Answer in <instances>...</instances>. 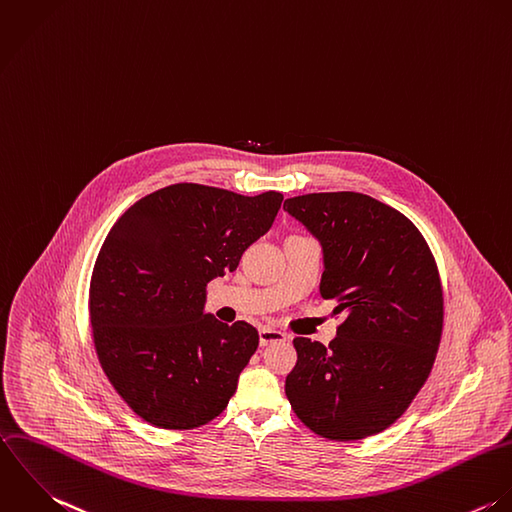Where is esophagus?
Wrapping results in <instances>:
<instances>
[{
  "label": "esophagus",
  "mask_w": 512,
  "mask_h": 512,
  "mask_svg": "<svg viewBox=\"0 0 512 512\" xmlns=\"http://www.w3.org/2000/svg\"><path fill=\"white\" fill-rule=\"evenodd\" d=\"M286 334L272 330V328H262L260 330V345H270V343H278V341H286Z\"/></svg>",
  "instance_id": "34e87169"
}]
</instances>
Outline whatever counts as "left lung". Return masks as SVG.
Listing matches in <instances>:
<instances>
[{
  "label": "left lung",
  "mask_w": 512,
  "mask_h": 512,
  "mask_svg": "<svg viewBox=\"0 0 512 512\" xmlns=\"http://www.w3.org/2000/svg\"><path fill=\"white\" fill-rule=\"evenodd\" d=\"M324 248L320 294L343 316L328 347L296 338L286 395L298 419L332 441L393 425L425 385L443 334L433 252L399 210L361 192H312L284 202Z\"/></svg>",
  "instance_id": "left-lung-1"
}]
</instances>
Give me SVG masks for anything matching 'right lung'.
<instances>
[{
    "label": "right lung",
    "instance_id": "add662e5",
    "mask_svg": "<svg viewBox=\"0 0 512 512\" xmlns=\"http://www.w3.org/2000/svg\"><path fill=\"white\" fill-rule=\"evenodd\" d=\"M282 200L180 182L137 200L109 230L89 284L93 343L147 423L186 431L226 409L260 338L246 322L204 314L206 284L236 270Z\"/></svg>",
    "mask_w": 512,
    "mask_h": 512
}]
</instances>
